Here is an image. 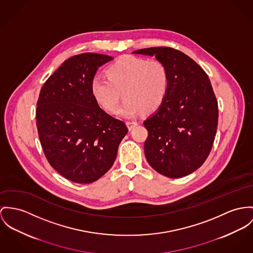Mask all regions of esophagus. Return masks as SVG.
I'll return each instance as SVG.
<instances>
[{"mask_svg": "<svg viewBox=\"0 0 253 253\" xmlns=\"http://www.w3.org/2000/svg\"><path fill=\"white\" fill-rule=\"evenodd\" d=\"M127 125H128V128H129L130 130H132L135 126L137 125V122L134 121V120H129V121H127Z\"/></svg>", "mask_w": 253, "mask_h": 253, "instance_id": "1", "label": "esophagus"}]
</instances>
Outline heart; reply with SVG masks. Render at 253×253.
Here are the masks:
<instances>
[{
    "mask_svg": "<svg viewBox=\"0 0 253 253\" xmlns=\"http://www.w3.org/2000/svg\"><path fill=\"white\" fill-rule=\"evenodd\" d=\"M106 74L92 78L91 93L103 109L113 113L122 91L125 99L117 111L121 117L155 112L169 92V72L160 60L123 56L108 66Z\"/></svg>",
    "mask_w": 253,
    "mask_h": 253,
    "instance_id": "obj_1",
    "label": "heart"
}]
</instances>
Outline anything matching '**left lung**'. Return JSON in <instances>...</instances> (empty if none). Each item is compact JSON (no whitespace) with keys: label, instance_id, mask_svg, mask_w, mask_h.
<instances>
[{"label":"left lung","instance_id":"obj_1","mask_svg":"<svg viewBox=\"0 0 253 253\" xmlns=\"http://www.w3.org/2000/svg\"><path fill=\"white\" fill-rule=\"evenodd\" d=\"M135 54L155 56L169 72L166 100L144 126V154L160 174L181 178L200 168L210 154L218 108L206 72L186 54L170 47H151Z\"/></svg>","mask_w":253,"mask_h":253}]
</instances>
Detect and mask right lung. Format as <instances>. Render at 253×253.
Wrapping results in <instances>:
<instances>
[{
    "instance_id": "right-lung-1",
    "label": "right lung",
    "mask_w": 253,
    "mask_h": 253,
    "mask_svg": "<svg viewBox=\"0 0 253 253\" xmlns=\"http://www.w3.org/2000/svg\"><path fill=\"white\" fill-rule=\"evenodd\" d=\"M107 55L84 53L67 58L44 83L37 103L39 140L49 164L79 184L97 181L113 167L124 121L98 105L90 83Z\"/></svg>"
}]
</instances>
